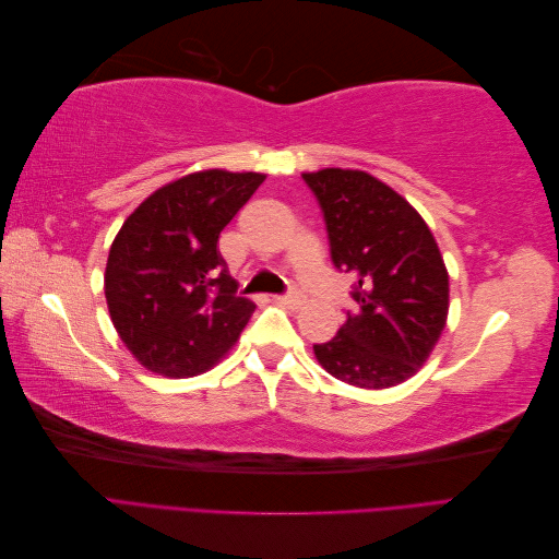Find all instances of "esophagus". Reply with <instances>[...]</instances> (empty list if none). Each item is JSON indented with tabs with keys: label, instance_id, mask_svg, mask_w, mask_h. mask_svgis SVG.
<instances>
[{
	"label": "esophagus",
	"instance_id": "1",
	"mask_svg": "<svg viewBox=\"0 0 559 559\" xmlns=\"http://www.w3.org/2000/svg\"><path fill=\"white\" fill-rule=\"evenodd\" d=\"M277 300L282 302V306H286V308H292V310H298L302 302H306V298H302V294L300 292H289V294H284V296H277Z\"/></svg>",
	"mask_w": 559,
	"mask_h": 559
}]
</instances>
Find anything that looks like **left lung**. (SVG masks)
I'll use <instances>...</instances> for the list:
<instances>
[{"instance_id":"8db88e82","label":"left lung","mask_w":559,"mask_h":559,"mask_svg":"<svg viewBox=\"0 0 559 559\" xmlns=\"http://www.w3.org/2000/svg\"><path fill=\"white\" fill-rule=\"evenodd\" d=\"M329 233L331 261L354 277L345 324L314 345L319 364L364 389L396 386L427 361L448 319V270L429 226L361 170L302 175Z\"/></svg>"}]
</instances>
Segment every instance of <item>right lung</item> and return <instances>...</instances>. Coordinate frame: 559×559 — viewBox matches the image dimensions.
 Masks as SVG:
<instances>
[{"label":"right lung","mask_w":559,"mask_h":559,"mask_svg":"<svg viewBox=\"0 0 559 559\" xmlns=\"http://www.w3.org/2000/svg\"><path fill=\"white\" fill-rule=\"evenodd\" d=\"M257 173L205 170L163 186L109 249L105 296L114 326L142 366L167 378L205 373L247 326L218 235L263 183Z\"/></svg>","instance_id":"right-lung-1"}]
</instances>
